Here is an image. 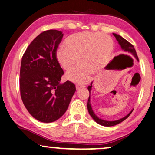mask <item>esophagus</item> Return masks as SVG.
<instances>
[{"label": "esophagus", "instance_id": "obj_1", "mask_svg": "<svg viewBox=\"0 0 155 155\" xmlns=\"http://www.w3.org/2000/svg\"><path fill=\"white\" fill-rule=\"evenodd\" d=\"M83 87H85V86H84V85H76V88H77V90H80V89L83 88Z\"/></svg>", "mask_w": 155, "mask_h": 155}]
</instances>
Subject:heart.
Segmentation results:
<instances>
[{"mask_svg": "<svg viewBox=\"0 0 155 155\" xmlns=\"http://www.w3.org/2000/svg\"><path fill=\"white\" fill-rule=\"evenodd\" d=\"M65 48L57 50L56 59L68 72L80 62L79 66L67 74L66 78L81 84L91 80L93 72L98 71L107 64L114 51V41L111 37L99 33L73 34L65 40Z\"/></svg>", "mask_w": 155, "mask_h": 155, "instance_id": "obj_1", "label": "heart"}]
</instances>
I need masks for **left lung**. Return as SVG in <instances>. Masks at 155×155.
I'll return each instance as SVG.
<instances>
[{
	"label": "left lung",
	"mask_w": 155,
	"mask_h": 155,
	"mask_svg": "<svg viewBox=\"0 0 155 155\" xmlns=\"http://www.w3.org/2000/svg\"><path fill=\"white\" fill-rule=\"evenodd\" d=\"M113 35L115 36V39H116V40L117 41V42H118L120 47H121V48L123 50V51H124L126 53L129 54H130V55H133V57H135V59L139 61L138 57L137 55V52H136L135 49L134 48V46H133L130 43L128 42L127 40H126L124 38H123L122 37H121L119 35H117V34L113 33ZM92 83H93V82H91V85L90 86H88V87H87L89 91H90V96H89L87 105V109H88L89 114H90L91 117L94 119V121L98 123V124H99L104 126V127H112V126H115L117 124H119V123H120V122H123L124 120L127 119V117L129 116L131 113H132V111H133V109L132 110V111L129 112V114H128L124 117L120 118L119 120H115V121H107V120H103L97 116V115L95 114V113H94L92 110V108H91V104L90 103V93H91V87H92Z\"/></svg>",
	"instance_id": "8db88e82"
}]
</instances>
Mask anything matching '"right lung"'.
I'll use <instances>...</instances> for the list:
<instances>
[{"label":"right lung","instance_id":"add662e5","mask_svg":"<svg viewBox=\"0 0 155 155\" xmlns=\"http://www.w3.org/2000/svg\"><path fill=\"white\" fill-rule=\"evenodd\" d=\"M63 36L57 30L44 31L30 44L22 58L21 98L29 114L41 122L60 118L76 91L70 81L60 83L64 71L55 54Z\"/></svg>","mask_w":155,"mask_h":155}]
</instances>
